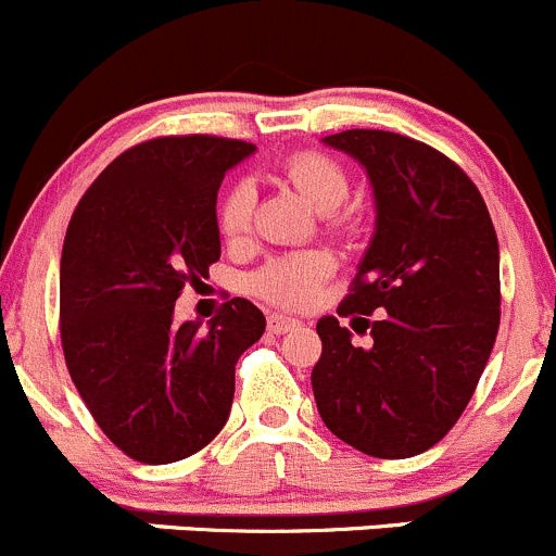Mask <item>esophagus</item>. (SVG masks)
I'll list each match as a JSON object with an SVG mask.
<instances>
[{
	"label": "esophagus",
	"mask_w": 556,
	"mask_h": 556,
	"mask_svg": "<svg viewBox=\"0 0 556 556\" xmlns=\"http://www.w3.org/2000/svg\"><path fill=\"white\" fill-rule=\"evenodd\" d=\"M300 327V321L291 316H283V313H270L267 316V329H270L273 334H283V332H291V329Z\"/></svg>",
	"instance_id": "obj_1"
}]
</instances>
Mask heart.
<instances>
[{"mask_svg":"<svg viewBox=\"0 0 556 556\" xmlns=\"http://www.w3.org/2000/svg\"><path fill=\"white\" fill-rule=\"evenodd\" d=\"M283 178L311 202L316 211L327 216L334 229H349L354 224V211L340 202L349 194V173L343 164L327 151H296L280 164ZM256 191L249 180H235L227 186L216 207L218 232L227 240H243L254 218ZM334 270L332 256L324 251H302V254L278 256L267 262L251 278V291L262 300H270L286 307H305L316 300L318 286Z\"/></svg>","mask_w":556,"mask_h":556,"instance_id":"1","label":"heart"}]
</instances>
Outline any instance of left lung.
I'll return each instance as SVG.
<instances>
[{
  "label": "left lung",
  "instance_id": "1",
  "mask_svg": "<svg viewBox=\"0 0 556 556\" xmlns=\"http://www.w3.org/2000/svg\"><path fill=\"white\" fill-rule=\"evenodd\" d=\"M365 164L376 235L338 316L370 329L367 349L334 316L316 324L311 372L332 435L378 459L435 446L478 387L500 327V249L486 202L446 153L397 131L324 137Z\"/></svg>",
  "mask_w": 556,
  "mask_h": 556
}]
</instances>
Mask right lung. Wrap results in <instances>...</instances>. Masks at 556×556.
Masks as SVG:
<instances>
[{
  "instance_id": "obj_1",
  "label": "right lung",
  "mask_w": 556,
  "mask_h": 556,
  "mask_svg": "<svg viewBox=\"0 0 556 556\" xmlns=\"http://www.w3.org/2000/svg\"><path fill=\"white\" fill-rule=\"evenodd\" d=\"M251 151L216 135L137 142L70 218L59 273L64 362L99 430L137 463H178L222 432L235 365L265 332L243 296L224 302L207 329L173 324L184 286L222 256L218 186Z\"/></svg>"
}]
</instances>
